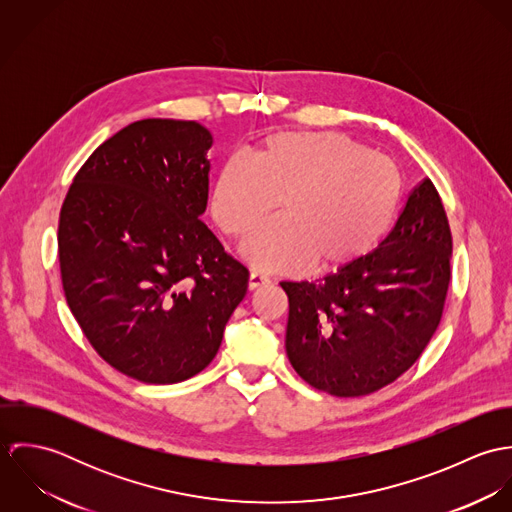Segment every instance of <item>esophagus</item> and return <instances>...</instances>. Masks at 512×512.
Wrapping results in <instances>:
<instances>
[{
    "instance_id": "1",
    "label": "esophagus",
    "mask_w": 512,
    "mask_h": 512,
    "mask_svg": "<svg viewBox=\"0 0 512 512\" xmlns=\"http://www.w3.org/2000/svg\"><path fill=\"white\" fill-rule=\"evenodd\" d=\"M268 282H270L268 276H264L260 272H250V276H248V290H256V288H260V286H264Z\"/></svg>"
}]
</instances>
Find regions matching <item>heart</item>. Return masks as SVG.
Masks as SVG:
<instances>
[{"mask_svg":"<svg viewBox=\"0 0 512 512\" xmlns=\"http://www.w3.org/2000/svg\"><path fill=\"white\" fill-rule=\"evenodd\" d=\"M398 167L337 132H282L250 159L222 161L211 213L230 238H244L278 201L280 215L258 228L242 256L258 270L297 272L347 266L376 246L400 201Z\"/></svg>","mask_w":512,"mask_h":512,"instance_id":"obj_1","label":"heart"}]
</instances>
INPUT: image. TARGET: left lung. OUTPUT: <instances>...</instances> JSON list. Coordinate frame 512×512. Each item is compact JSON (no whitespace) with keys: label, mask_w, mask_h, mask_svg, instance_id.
Wrapping results in <instances>:
<instances>
[{"label":"left lung","mask_w":512,"mask_h":512,"mask_svg":"<svg viewBox=\"0 0 512 512\" xmlns=\"http://www.w3.org/2000/svg\"><path fill=\"white\" fill-rule=\"evenodd\" d=\"M449 284L451 228L436 185L424 179L378 248L323 280L280 284L290 303L288 359L331 396L376 392L420 359Z\"/></svg>","instance_id":"obj_1"}]
</instances>
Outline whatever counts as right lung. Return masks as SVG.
<instances>
[{
  "label": "right lung",
  "mask_w": 512,
  "mask_h": 512,
  "mask_svg": "<svg viewBox=\"0 0 512 512\" xmlns=\"http://www.w3.org/2000/svg\"><path fill=\"white\" fill-rule=\"evenodd\" d=\"M213 138L199 122L138 120L96 147L59 219L67 303L92 349L146 384L209 365L248 270L199 219Z\"/></svg>",
  "instance_id": "1"
}]
</instances>
